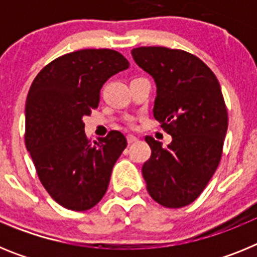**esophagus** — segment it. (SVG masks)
Instances as JSON below:
<instances>
[{
    "instance_id": "34e87169",
    "label": "esophagus",
    "mask_w": 257,
    "mask_h": 257,
    "mask_svg": "<svg viewBox=\"0 0 257 257\" xmlns=\"http://www.w3.org/2000/svg\"><path fill=\"white\" fill-rule=\"evenodd\" d=\"M136 142H138V138H136V136L127 135V143H128V144H134V143Z\"/></svg>"
}]
</instances>
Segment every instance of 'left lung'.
Segmentation results:
<instances>
[{
	"mask_svg": "<svg viewBox=\"0 0 257 257\" xmlns=\"http://www.w3.org/2000/svg\"><path fill=\"white\" fill-rule=\"evenodd\" d=\"M131 54L153 77V115L172 136L166 148L145 138L152 149L142 169L147 189L165 207H184L198 198L221 160L228 112L220 83L201 59L183 50L136 47Z\"/></svg>",
	"mask_w": 257,
	"mask_h": 257,
	"instance_id": "obj_1",
	"label": "left lung"
}]
</instances>
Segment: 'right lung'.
<instances>
[{
	"label": "right lung",
	"mask_w": 257,
	"mask_h": 257,
	"mask_svg": "<svg viewBox=\"0 0 257 257\" xmlns=\"http://www.w3.org/2000/svg\"><path fill=\"white\" fill-rule=\"evenodd\" d=\"M128 65L114 50H78L49 63L29 88L27 149L45 189L68 210H90L103 198L113 166L126 148L119 131L92 144L83 117L97 108L108 78Z\"/></svg>",
	"instance_id": "add662e5"
}]
</instances>
